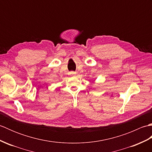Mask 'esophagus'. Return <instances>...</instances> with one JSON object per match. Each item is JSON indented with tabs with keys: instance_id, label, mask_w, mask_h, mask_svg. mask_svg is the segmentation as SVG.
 I'll use <instances>...</instances> for the list:
<instances>
[{
	"instance_id": "1",
	"label": "esophagus",
	"mask_w": 152,
	"mask_h": 152,
	"mask_svg": "<svg viewBox=\"0 0 152 152\" xmlns=\"http://www.w3.org/2000/svg\"><path fill=\"white\" fill-rule=\"evenodd\" d=\"M69 75H70V76H74V75H76V72H70L69 73Z\"/></svg>"
}]
</instances>
